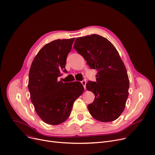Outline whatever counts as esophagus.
I'll list each match as a JSON object with an SVG mask.
<instances>
[{
    "label": "esophagus",
    "mask_w": 155,
    "mask_h": 155,
    "mask_svg": "<svg viewBox=\"0 0 155 155\" xmlns=\"http://www.w3.org/2000/svg\"><path fill=\"white\" fill-rule=\"evenodd\" d=\"M81 84H82V86H84V89H86V81H85V80H83V81H82L81 82Z\"/></svg>",
    "instance_id": "1"
}]
</instances>
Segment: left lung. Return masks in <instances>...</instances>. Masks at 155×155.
<instances>
[{"instance_id": "1", "label": "left lung", "mask_w": 155, "mask_h": 155, "mask_svg": "<svg viewBox=\"0 0 155 155\" xmlns=\"http://www.w3.org/2000/svg\"><path fill=\"white\" fill-rule=\"evenodd\" d=\"M74 48L91 68L97 70L96 82L86 84L87 89L95 95L87 106L91 115L102 122L116 120L125 109L129 89L127 71L117 50L107 39L96 34L76 38Z\"/></svg>"}]
</instances>
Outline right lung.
Here are the masks:
<instances>
[{
	"label": "right lung",
	"instance_id": "right-lung-1",
	"mask_svg": "<svg viewBox=\"0 0 155 155\" xmlns=\"http://www.w3.org/2000/svg\"><path fill=\"white\" fill-rule=\"evenodd\" d=\"M75 38L54 40L45 45L31 63L28 90L35 111L45 123L58 125L71 114L74 101L84 91L79 82L63 83L58 78L65 65Z\"/></svg>",
	"mask_w": 155,
	"mask_h": 155
}]
</instances>
